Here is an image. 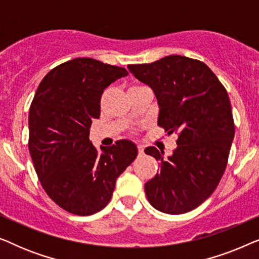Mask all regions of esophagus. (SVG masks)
I'll list each match as a JSON object with an SVG mask.
<instances>
[{"mask_svg":"<svg viewBox=\"0 0 259 259\" xmlns=\"http://www.w3.org/2000/svg\"><path fill=\"white\" fill-rule=\"evenodd\" d=\"M138 152H139V154L144 153V147L141 145H138Z\"/></svg>","mask_w":259,"mask_h":259,"instance_id":"esophagus-1","label":"esophagus"}]
</instances>
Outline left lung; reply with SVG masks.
Instances as JSON below:
<instances>
[{"label":"left lung","instance_id":"obj_1","mask_svg":"<svg viewBox=\"0 0 259 259\" xmlns=\"http://www.w3.org/2000/svg\"><path fill=\"white\" fill-rule=\"evenodd\" d=\"M128 69L153 90L158 125L178 134L171 157L154 146L145 150L160 166L145 184L147 199L164 213L192 211L213 193L228 165L235 137L228 92L204 62L186 56H165Z\"/></svg>","mask_w":259,"mask_h":259}]
</instances>
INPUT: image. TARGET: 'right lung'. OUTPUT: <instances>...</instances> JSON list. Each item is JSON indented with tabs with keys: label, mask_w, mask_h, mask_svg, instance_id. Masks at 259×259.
I'll use <instances>...</instances> for the list:
<instances>
[{
	"label": "right lung",
	"mask_w": 259,
	"mask_h": 259,
	"mask_svg": "<svg viewBox=\"0 0 259 259\" xmlns=\"http://www.w3.org/2000/svg\"><path fill=\"white\" fill-rule=\"evenodd\" d=\"M127 74L91 58L73 59L42 79L31 101L28 147L35 171L49 198L73 214L101 211L138 154L128 140L101 147V153L90 141L102 93Z\"/></svg>",
	"instance_id": "right-lung-1"
}]
</instances>
